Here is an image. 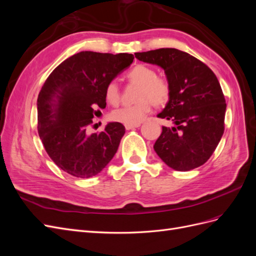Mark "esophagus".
Instances as JSON below:
<instances>
[{
	"instance_id": "34e87169",
	"label": "esophagus",
	"mask_w": 256,
	"mask_h": 256,
	"mask_svg": "<svg viewBox=\"0 0 256 256\" xmlns=\"http://www.w3.org/2000/svg\"><path fill=\"white\" fill-rule=\"evenodd\" d=\"M138 127H140V124H138V125H125V128H126L127 130L134 129V128H138Z\"/></svg>"
}]
</instances>
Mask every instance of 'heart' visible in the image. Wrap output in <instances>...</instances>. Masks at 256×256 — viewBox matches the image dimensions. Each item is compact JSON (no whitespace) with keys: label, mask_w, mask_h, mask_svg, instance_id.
I'll use <instances>...</instances> for the list:
<instances>
[{"label":"heart","mask_w":256,"mask_h":256,"mask_svg":"<svg viewBox=\"0 0 256 256\" xmlns=\"http://www.w3.org/2000/svg\"><path fill=\"white\" fill-rule=\"evenodd\" d=\"M127 81L138 85L136 104L122 106L111 113V118L124 125H138L152 109V104L164 106L171 97V83L164 76H158L156 70L148 65L136 64L126 72ZM106 102L112 106L120 102V90L118 83L110 81L104 90Z\"/></svg>","instance_id":"obj_1"}]
</instances>
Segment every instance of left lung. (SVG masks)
<instances>
[{
  "mask_svg": "<svg viewBox=\"0 0 256 256\" xmlns=\"http://www.w3.org/2000/svg\"><path fill=\"white\" fill-rule=\"evenodd\" d=\"M134 56L161 66L171 83V97L158 118L172 120L174 126H162L154 152L176 171L203 166L224 132L226 104L216 74L203 62L174 48L138 52Z\"/></svg>",
  "mask_w": 256,
  "mask_h": 256,
  "instance_id": "1",
  "label": "left lung"
}]
</instances>
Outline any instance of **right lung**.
I'll use <instances>...</instances> for the list:
<instances>
[{"label":"right lung","mask_w":256,"mask_h":256,"mask_svg":"<svg viewBox=\"0 0 256 256\" xmlns=\"http://www.w3.org/2000/svg\"><path fill=\"white\" fill-rule=\"evenodd\" d=\"M134 58L128 53L82 51L62 62L46 80L37 99V130L49 157L64 172L95 176L118 152L122 124L109 122L92 134L88 128L97 108H106V84Z\"/></svg>","instance_id":"obj_1"}]
</instances>
